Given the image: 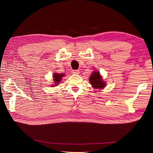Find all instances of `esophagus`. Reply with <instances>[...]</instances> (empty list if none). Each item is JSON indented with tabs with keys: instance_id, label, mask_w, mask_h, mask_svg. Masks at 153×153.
<instances>
[{
	"instance_id": "obj_1",
	"label": "esophagus",
	"mask_w": 153,
	"mask_h": 153,
	"mask_svg": "<svg viewBox=\"0 0 153 153\" xmlns=\"http://www.w3.org/2000/svg\"><path fill=\"white\" fill-rule=\"evenodd\" d=\"M79 70H73L72 71V73H74V74H78L79 73Z\"/></svg>"
}]
</instances>
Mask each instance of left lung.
<instances>
[{
	"instance_id": "obj_1",
	"label": "left lung",
	"mask_w": 153,
	"mask_h": 153,
	"mask_svg": "<svg viewBox=\"0 0 153 153\" xmlns=\"http://www.w3.org/2000/svg\"><path fill=\"white\" fill-rule=\"evenodd\" d=\"M89 81L91 84L95 89H102L105 86V82L103 81L99 71H94L93 73H92L89 78Z\"/></svg>"
}]
</instances>
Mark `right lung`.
I'll return each mask as SVG.
<instances>
[{"mask_svg":"<svg viewBox=\"0 0 153 153\" xmlns=\"http://www.w3.org/2000/svg\"><path fill=\"white\" fill-rule=\"evenodd\" d=\"M64 74H57V73H55L53 74V80H54V82H55V85L56 86L57 85V84L61 82V78L64 76ZM54 85V84H53Z\"/></svg>","mask_w":153,"mask_h":153,"instance_id":"add662e5","label":"right lung"}]
</instances>
